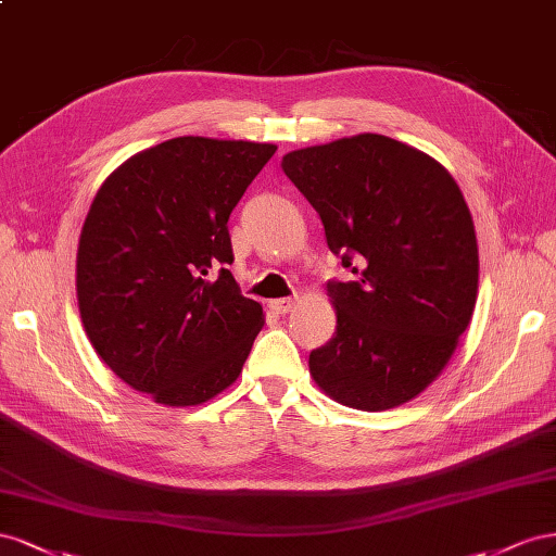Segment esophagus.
<instances>
[{
  "label": "esophagus",
  "instance_id": "esophagus-1",
  "mask_svg": "<svg viewBox=\"0 0 556 556\" xmlns=\"http://www.w3.org/2000/svg\"><path fill=\"white\" fill-rule=\"evenodd\" d=\"M295 305H298V295L279 298V300H273V303H269V307H273L277 314H289Z\"/></svg>",
  "mask_w": 556,
  "mask_h": 556
}]
</instances>
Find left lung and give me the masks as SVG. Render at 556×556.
Masks as SVG:
<instances>
[{"instance_id": "left-lung-1", "label": "left lung", "mask_w": 556, "mask_h": 556, "mask_svg": "<svg viewBox=\"0 0 556 556\" xmlns=\"http://www.w3.org/2000/svg\"><path fill=\"white\" fill-rule=\"evenodd\" d=\"M281 169L321 216L352 281H328L336 336L309 354L319 389L382 412L447 366L478 300V240L452 174L384 135L283 155Z\"/></svg>"}]
</instances>
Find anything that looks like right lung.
I'll return each mask as SVG.
<instances>
[{
    "label": "right lung",
    "instance_id": "1",
    "mask_svg": "<svg viewBox=\"0 0 556 556\" xmlns=\"http://www.w3.org/2000/svg\"><path fill=\"white\" fill-rule=\"evenodd\" d=\"M275 144L177 137L128 157L94 195L76 298L94 352L155 403H207L265 319L232 279L228 218Z\"/></svg>",
    "mask_w": 556,
    "mask_h": 556
}]
</instances>
